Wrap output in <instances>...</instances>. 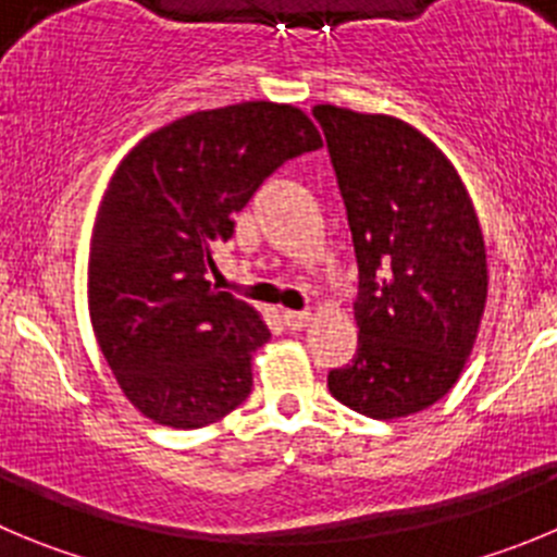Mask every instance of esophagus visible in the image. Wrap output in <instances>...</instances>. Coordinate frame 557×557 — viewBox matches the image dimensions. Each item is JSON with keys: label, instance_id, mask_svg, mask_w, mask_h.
Returning a JSON list of instances; mask_svg holds the SVG:
<instances>
[{"label": "esophagus", "instance_id": "esophagus-1", "mask_svg": "<svg viewBox=\"0 0 557 557\" xmlns=\"http://www.w3.org/2000/svg\"><path fill=\"white\" fill-rule=\"evenodd\" d=\"M283 319L290 330H302V326L310 324V319H313V315H310L308 310H285Z\"/></svg>", "mask_w": 557, "mask_h": 557}]
</instances>
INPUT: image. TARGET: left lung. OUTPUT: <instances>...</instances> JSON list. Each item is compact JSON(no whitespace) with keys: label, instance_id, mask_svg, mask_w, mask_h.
<instances>
[{"label":"left lung","instance_id":"left-lung-1","mask_svg":"<svg viewBox=\"0 0 557 557\" xmlns=\"http://www.w3.org/2000/svg\"><path fill=\"white\" fill-rule=\"evenodd\" d=\"M360 294V346L330 393L373 420L407 418L461 376L486 305V247L448 156L389 114L319 103Z\"/></svg>","mask_w":557,"mask_h":557}]
</instances>
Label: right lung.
Returning a JSON list of instances; mask_svg holds the SVG:
<instances>
[{
	"label": "right lung",
	"mask_w": 557,
	"mask_h": 557,
	"mask_svg": "<svg viewBox=\"0 0 557 557\" xmlns=\"http://www.w3.org/2000/svg\"><path fill=\"white\" fill-rule=\"evenodd\" d=\"M315 148L302 109L244 101L161 126L114 170L92 227L90 321L153 423L200 429L249 396L252 351L272 335L258 310L211 288V249L280 164Z\"/></svg>",
	"instance_id": "add662e5"
}]
</instances>
